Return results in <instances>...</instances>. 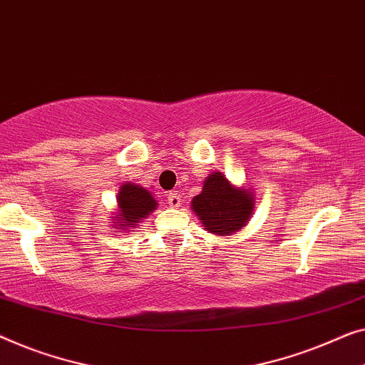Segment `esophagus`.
<instances>
[{
	"mask_svg": "<svg viewBox=\"0 0 365 365\" xmlns=\"http://www.w3.org/2000/svg\"><path fill=\"white\" fill-rule=\"evenodd\" d=\"M168 204H170L171 207H179V205H181V194H179L178 189L168 194Z\"/></svg>",
	"mask_w": 365,
	"mask_h": 365,
	"instance_id": "1",
	"label": "esophagus"
}]
</instances>
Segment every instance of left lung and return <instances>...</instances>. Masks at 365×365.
Wrapping results in <instances>:
<instances>
[{
    "label": "left lung",
    "mask_w": 365,
    "mask_h": 365,
    "mask_svg": "<svg viewBox=\"0 0 365 365\" xmlns=\"http://www.w3.org/2000/svg\"><path fill=\"white\" fill-rule=\"evenodd\" d=\"M194 214L210 234H234L253 212V199L245 189H235L222 173L205 179L202 192L192 199Z\"/></svg>",
    "instance_id": "obj_1"
}]
</instances>
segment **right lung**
<instances>
[{
  "label": "right lung",
  "instance_id": "add662e5",
  "mask_svg": "<svg viewBox=\"0 0 365 365\" xmlns=\"http://www.w3.org/2000/svg\"><path fill=\"white\" fill-rule=\"evenodd\" d=\"M118 205L120 217H117V220L121 222L117 227L128 229V227H136L138 222L143 220L148 214L155 210L156 200L145 187L126 182L120 189Z\"/></svg>",
  "mask_w": 365,
  "mask_h": 365
}]
</instances>
